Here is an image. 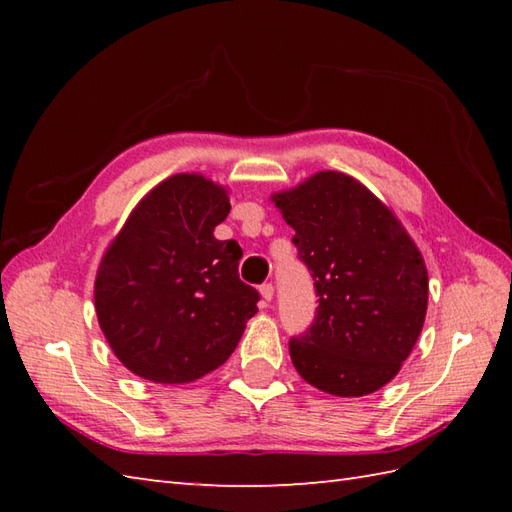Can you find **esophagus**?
Listing matches in <instances>:
<instances>
[{"instance_id": "obj_1", "label": "esophagus", "mask_w": 512, "mask_h": 512, "mask_svg": "<svg viewBox=\"0 0 512 512\" xmlns=\"http://www.w3.org/2000/svg\"><path fill=\"white\" fill-rule=\"evenodd\" d=\"M259 292H262L264 301H270V299H273V295H275V286L273 284H262V286H259Z\"/></svg>"}]
</instances>
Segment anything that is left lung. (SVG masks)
<instances>
[{
	"label": "left lung",
	"mask_w": 512,
	"mask_h": 512,
	"mask_svg": "<svg viewBox=\"0 0 512 512\" xmlns=\"http://www.w3.org/2000/svg\"><path fill=\"white\" fill-rule=\"evenodd\" d=\"M275 204L319 297L310 328L288 343L292 365L325 394H372L420 336L429 299L422 255L394 213L345 173L321 171Z\"/></svg>",
	"instance_id": "left-lung-1"
}]
</instances>
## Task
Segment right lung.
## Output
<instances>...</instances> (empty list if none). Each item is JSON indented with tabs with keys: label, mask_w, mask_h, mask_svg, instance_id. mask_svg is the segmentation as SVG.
<instances>
[{
	"label": "right lung",
	"mask_w": 512,
	"mask_h": 512,
	"mask_svg": "<svg viewBox=\"0 0 512 512\" xmlns=\"http://www.w3.org/2000/svg\"><path fill=\"white\" fill-rule=\"evenodd\" d=\"M228 211L222 187L178 173L138 202L107 248L94 303L129 372L191 383L233 354L259 292L239 279V244L213 237Z\"/></svg>",
	"instance_id": "right-lung-1"
}]
</instances>
